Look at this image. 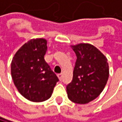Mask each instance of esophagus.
I'll use <instances>...</instances> for the list:
<instances>
[{
    "label": "esophagus",
    "instance_id": "34e87169",
    "mask_svg": "<svg viewBox=\"0 0 122 122\" xmlns=\"http://www.w3.org/2000/svg\"><path fill=\"white\" fill-rule=\"evenodd\" d=\"M58 79H59V81H61V80H62V77H63V75H62V74H59V75H58Z\"/></svg>",
    "mask_w": 122,
    "mask_h": 122
}]
</instances>
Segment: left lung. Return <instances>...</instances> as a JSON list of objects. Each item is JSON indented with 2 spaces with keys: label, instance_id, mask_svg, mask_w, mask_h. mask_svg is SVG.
I'll list each match as a JSON object with an SVG mask.
<instances>
[{
  "label": "left lung",
  "instance_id": "1",
  "mask_svg": "<svg viewBox=\"0 0 122 122\" xmlns=\"http://www.w3.org/2000/svg\"><path fill=\"white\" fill-rule=\"evenodd\" d=\"M76 54L72 81L66 86L69 100L87 104L103 91L109 77V66L105 56L94 45L80 43L70 45Z\"/></svg>",
  "mask_w": 122,
  "mask_h": 122
}]
</instances>
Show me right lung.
<instances>
[{
    "instance_id": "obj_1",
    "label": "right lung",
    "mask_w": 122,
    "mask_h": 122,
    "mask_svg": "<svg viewBox=\"0 0 122 122\" xmlns=\"http://www.w3.org/2000/svg\"><path fill=\"white\" fill-rule=\"evenodd\" d=\"M47 44L43 38L30 39L17 51L11 61L14 83L21 95L31 102L48 100L58 81L45 61Z\"/></svg>"
}]
</instances>
